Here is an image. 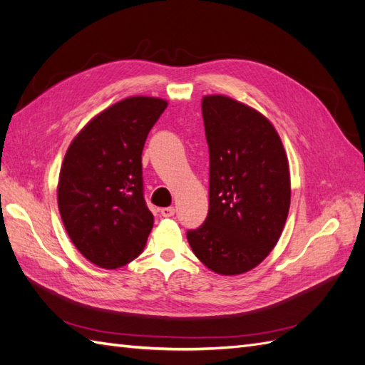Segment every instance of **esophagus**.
Returning a JSON list of instances; mask_svg holds the SVG:
<instances>
[{"label": "esophagus", "instance_id": "esophagus-1", "mask_svg": "<svg viewBox=\"0 0 365 365\" xmlns=\"http://www.w3.org/2000/svg\"><path fill=\"white\" fill-rule=\"evenodd\" d=\"M160 213L163 217H172L175 215V208L173 207H164L160 210Z\"/></svg>", "mask_w": 365, "mask_h": 365}]
</instances>
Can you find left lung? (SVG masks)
I'll use <instances>...</instances> for the list:
<instances>
[{
  "label": "left lung",
  "mask_w": 365,
  "mask_h": 365,
  "mask_svg": "<svg viewBox=\"0 0 365 365\" xmlns=\"http://www.w3.org/2000/svg\"><path fill=\"white\" fill-rule=\"evenodd\" d=\"M208 215L187 239L207 268L236 275L268 256L291 204L288 158L268 118L225 96L202 98Z\"/></svg>",
  "instance_id": "1"
}]
</instances>
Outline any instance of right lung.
<instances>
[{
    "label": "right lung",
    "instance_id": "obj_1",
    "mask_svg": "<svg viewBox=\"0 0 365 365\" xmlns=\"http://www.w3.org/2000/svg\"><path fill=\"white\" fill-rule=\"evenodd\" d=\"M168 102L129 97L94 117L62 163L58 204L82 256L115 269L138 257L153 227L145 201L141 152Z\"/></svg>",
    "mask_w": 365,
    "mask_h": 365
}]
</instances>
